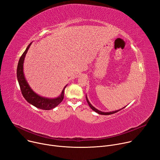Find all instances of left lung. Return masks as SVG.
Listing matches in <instances>:
<instances>
[{
    "label": "left lung",
    "instance_id": "8db88e82",
    "mask_svg": "<svg viewBox=\"0 0 160 160\" xmlns=\"http://www.w3.org/2000/svg\"><path fill=\"white\" fill-rule=\"evenodd\" d=\"M86 100H87V101H88V103L89 104V107L91 108V109L92 110H93L94 111H95L96 112H97L98 113H99V114H101V115H110V114H112V113H116V112H119V110H122V108H122V109H121V110H116V111H113V112H101V111H99V110H98V109H96V108H94L91 103H90V102L89 101V100H88V98H87V96H86Z\"/></svg>",
    "mask_w": 160,
    "mask_h": 160
}]
</instances>
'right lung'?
Segmentation results:
<instances>
[{
	"instance_id": "1",
	"label": "right lung",
	"mask_w": 160,
	"mask_h": 160,
	"mask_svg": "<svg viewBox=\"0 0 160 160\" xmlns=\"http://www.w3.org/2000/svg\"><path fill=\"white\" fill-rule=\"evenodd\" d=\"M31 45V42L28 45L25 51L23 53L18 61L17 73V78L20 85V88L23 96L27 101V102L34 105V107L42 110H51L56 107L58 105L60 104L62 102V101L64 99V89L67 85L65 86V88L63 89L61 96L54 99H48V98L41 97L36 94L31 89L29 85H28V83L27 82L25 78L24 74H23V66L25 57Z\"/></svg>"
}]
</instances>
